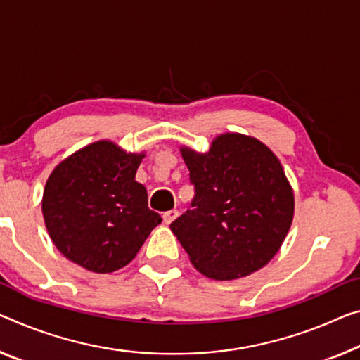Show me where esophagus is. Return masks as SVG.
<instances>
[{"instance_id": "34e87169", "label": "esophagus", "mask_w": 360, "mask_h": 360, "mask_svg": "<svg viewBox=\"0 0 360 360\" xmlns=\"http://www.w3.org/2000/svg\"><path fill=\"white\" fill-rule=\"evenodd\" d=\"M176 217H179V211H176V209H172V211L164 212V215H162L164 222L167 224V225H169V224H172Z\"/></svg>"}]
</instances>
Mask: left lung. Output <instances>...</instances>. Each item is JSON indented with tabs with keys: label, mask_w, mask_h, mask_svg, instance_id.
Wrapping results in <instances>:
<instances>
[{
	"label": "left lung",
	"mask_w": 360,
	"mask_h": 360,
	"mask_svg": "<svg viewBox=\"0 0 360 360\" xmlns=\"http://www.w3.org/2000/svg\"><path fill=\"white\" fill-rule=\"evenodd\" d=\"M195 185L185 214L170 224L202 275L235 280L278 252L295 214V195L278 158L256 138L224 134L207 153L180 148Z\"/></svg>",
	"instance_id": "left-lung-1"
}]
</instances>
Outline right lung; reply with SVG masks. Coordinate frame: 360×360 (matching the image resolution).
I'll return each instance as SVG.
<instances>
[{
    "instance_id": "add662e5",
    "label": "right lung",
    "mask_w": 360,
    "mask_h": 360,
    "mask_svg": "<svg viewBox=\"0 0 360 360\" xmlns=\"http://www.w3.org/2000/svg\"><path fill=\"white\" fill-rule=\"evenodd\" d=\"M145 154L91 143L56 165L43 191V217L54 246L90 272L110 274L134 261L161 215L135 180Z\"/></svg>"
}]
</instances>
